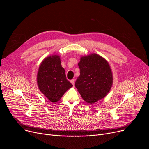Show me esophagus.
Instances as JSON below:
<instances>
[{
	"mask_svg": "<svg viewBox=\"0 0 149 149\" xmlns=\"http://www.w3.org/2000/svg\"><path fill=\"white\" fill-rule=\"evenodd\" d=\"M70 82L72 84V85L74 86V85H75V79H71V80L70 81Z\"/></svg>",
	"mask_w": 149,
	"mask_h": 149,
	"instance_id": "esophagus-1",
	"label": "esophagus"
}]
</instances>
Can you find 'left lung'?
<instances>
[{"mask_svg":"<svg viewBox=\"0 0 149 149\" xmlns=\"http://www.w3.org/2000/svg\"><path fill=\"white\" fill-rule=\"evenodd\" d=\"M78 67L80 75L75 86L85 101L93 104L109 93L113 75L109 63L104 58L96 54L82 56Z\"/></svg>","mask_w":149,"mask_h":149,"instance_id":"left-lung-1","label":"left lung"}]
</instances>
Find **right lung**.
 Here are the masks:
<instances>
[{"label":"right lung","instance_id":"right-lung-1","mask_svg":"<svg viewBox=\"0 0 149 149\" xmlns=\"http://www.w3.org/2000/svg\"><path fill=\"white\" fill-rule=\"evenodd\" d=\"M39 90L52 102L58 101L73 86L67 79L59 55L47 57L40 63L37 74Z\"/></svg>","mask_w":149,"mask_h":149}]
</instances>
